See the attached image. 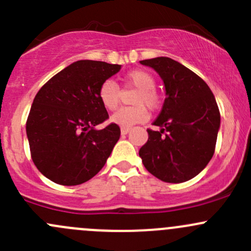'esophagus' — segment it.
Instances as JSON below:
<instances>
[{"instance_id": "1", "label": "esophagus", "mask_w": 251, "mask_h": 251, "mask_svg": "<svg viewBox=\"0 0 251 251\" xmlns=\"http://www.w3.org/2000/svg\"><path fill=\"white\" fill-rule=\"evenodd\" d=\"M131 131V127H121V135H127Z\"/></svg>"}]
</instances>
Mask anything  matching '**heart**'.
<instances>
[{
    "label": "heart",
    "mask_w": 251,
    "mask_h": 251,
    "mask_svg": "<svg viewBox=\"0 0 251 251\" xmlns=\"http://www.w3.org/2000/svg\"><path fill=\"white\" fill-rule=\"evenodd\" d=\"M127 85L137 88L133 98V107L121 108L111 116V121L123 127H131L136 124L144 123L148 119L149 109H156L160 104V96L155 91V78L146 70H132L124 77ZM98 97L103 107L108 110H115L120 102V90L113 80H105L98 90Z\"/></svg>",
    "instance_id": "heart-1"
}]
</instances>
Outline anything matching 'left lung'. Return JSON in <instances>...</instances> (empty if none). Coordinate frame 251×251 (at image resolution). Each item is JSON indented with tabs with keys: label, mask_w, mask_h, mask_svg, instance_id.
Here are the masks:
<instances>
[{
	"label": "left lung",
	"mask_w": 251,
	"mask_h": 251,
	"mask_svg": "<svg viewBox=\"0 0 251 251\" xmlns=\"http://www.w3.org/2000/svg\"><path fill=\"white\" fill-rule=\"evenodd\" d=\"M153 68L165 85L163 109L141 147L144 168L156 178L181 183L193 178L211 160L220 128V110L201 77L168 57L141 60Z\"/></svg>",
	"instance_id": "8db88e82"
}]
</instances>
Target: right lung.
<instances>
[{
  "label": "right lung",
  "instance_id": "add662e5",
  "mask_svg": "<svg viewBox=\"0 0 251 251\" xmlns=\"http://www.w3.org/2000/svg\"><path fill=\"white\" fill-rule=\"evenodd\" d=\"M121 65L77 60L47 81L35 96L26 136L35 166L54 183L76 186L96 176L120 138L98 97L100 86Z\"/></svg>",
  "mask_w": 251,
  "mask_h": 251
}]
</instances>
